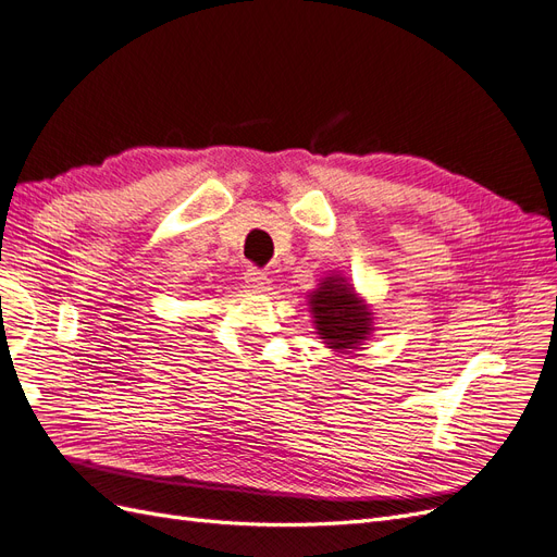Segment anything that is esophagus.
Segmentation results:
<instances>
[{
    "mask_svg": "<svg viewBox=\"0 0 557 557\" xmlns=\"http://www.w3.org/2000/svg\"><path fill=\"white\" fill-rule=\"evenodd\" d=\"M243 275H245L247 286H252V289H257V292H265L268 286H271V280H268L265 273L259 271V268H255V265L247 268V271H245Z\"/></svg>",
    "mask_w": 557,
    "mask_h": 557,
    "instance_id": "esophagus-1",
    "label": "esophagus"
}]
</instances>
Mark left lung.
I'll use <instances>...</instances> for the list:
<instances>
[{
	"instance_id": "1",
	"label": "left lung",
	"mask_w": 557,
	"mask_h": 557,
	"mask_svg": "<svg viewBox=\"0 0 557 557\" xmlns=\"http://www.w3.org/2000/svg\"><path fill=\"white\" fill-rule=\"evenodd\" d=\"M314 323L321 339L337 351L356 348L372 331V312L342 277H325L310 296Z\"/></svg>"
}]
</instances>
